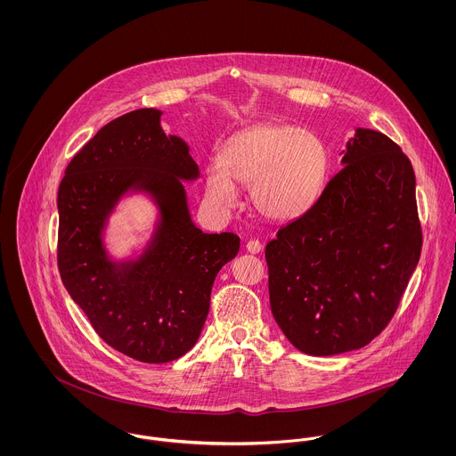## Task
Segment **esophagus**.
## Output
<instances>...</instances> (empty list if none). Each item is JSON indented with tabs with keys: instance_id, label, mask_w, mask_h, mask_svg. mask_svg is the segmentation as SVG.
Returning <instances> with one entry per match:
<instances>
[{
	"instance_id": "obj_1",
	"label": "esophagus",
	"mask_w": 456,
	"mask_h": 456,
	"mask_svg": "<svg viewBox=\"0 0 456 456\" xmlns=\"http://www.w3.org/2000/svg\"><path fill=\"white\" fill-rule=\"evenodd\" d=\"M246 249L249 251V253H260L262 251V243L260 241H256V240H249L248 243H246Z\"/></svg>"
}]
</instances>
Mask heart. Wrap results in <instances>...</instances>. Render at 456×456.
Listing matches in <instances>:
<instances>
[{
    "instance_id": "1",
    "label": "heart",
    "mask_w": 456,
    "mask_h": 456,
    "mask_svg": "<svg viewBox=\"0 0 456 456\" xmlns=\"http://www.w3.org/2000/svg\"><path fill=\"white\" fill-rule=\"evenodd\" d=\"M222 167L207 170V198L229 210L238 189L249 187L253 210L271 222H291L319 200L330 170L326 143L309 130L262 123L236 134L222 151Z\"/></svg>"
}]
</instances>
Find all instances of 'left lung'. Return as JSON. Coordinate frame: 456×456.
Here are the masks:
<instances>
[{
    "mask_svg": "<svg viewBox=\"0 0 456 456\" xmlns=\"http://www.w3.org/2000/svg\"><path fill=\"white\" fill-rule=\"evenodd\" d=\"M314 207L265 246L271 309L304 354L368 346L420 260L415 172L387 135L357 128Z\"/></svg>",
    "mask_w": 456,
    "mask_h": 456,
    "instance_id": "obj_1",
    "label": "left lung"
}]
</instances>
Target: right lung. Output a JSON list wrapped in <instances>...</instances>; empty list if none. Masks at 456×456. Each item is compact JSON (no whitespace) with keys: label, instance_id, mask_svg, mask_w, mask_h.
<instances>
[{"label":"right lung","instance_id":"1","mask_svg":"<svg viewBox=\"0 0 456 456\" xmlns=\"http://www.w3.org/2000/svg\"><path fill=\"white\" fill-rule=\"evenodd\" d=\"M161 114L137 109L107 123L70 159L57 196V262L70 298L107 346L141 362L194 347L213 281L240 251L236 234L194 225L182 180H196L200 168L189 145L163 132ZM128 191L149 193L160 220L137 261L114 263L102 232Z\"/></svg>","mask_w":456,"mask_h":456}]
</instances>
